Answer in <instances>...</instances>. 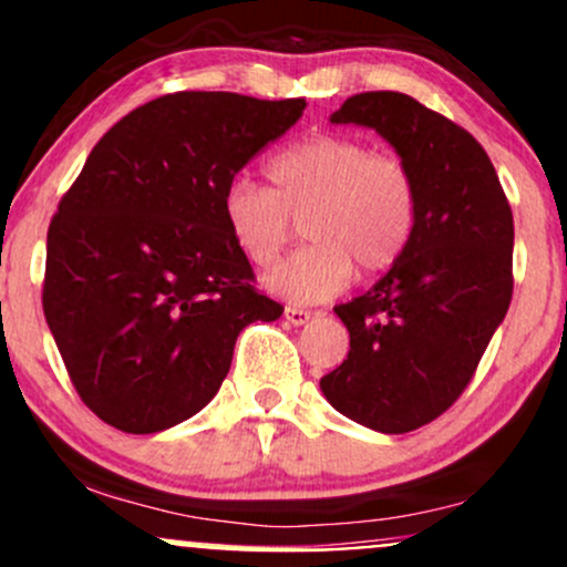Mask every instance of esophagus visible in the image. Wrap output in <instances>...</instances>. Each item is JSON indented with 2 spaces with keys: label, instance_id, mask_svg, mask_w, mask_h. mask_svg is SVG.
<instances>
[{
  "label": "esophagus",
  "instance_id": "1",
  "mask_svg": "<svg viewBox=\"0 0 567 567\" xmlns=\"http://www.w3.org/2000/svg\"><path fill=\"white\" fill-rule=\"evenodd\" d=\"M285 318H288L293 326H303L309 318H312V312L301 307H285Z\"/></svg>",
  "mask_w": 567,
  "mask_h": 567
}]
</instances>
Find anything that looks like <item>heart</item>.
I'll return each instance as SVG.
<instances>
[{"mask_svg":"<svg viewBox=\"0 0 567 567\" xmlns=\"http://www.w3.org/2000/svg\"><path fill=\"white\" fill-rule=\"evenodd\" d=\"M268 187L238 176L223 189V219L244 258L271 268L301 223L307 247L266 285L282 299L337 296L350 274L374 279L408 252L419 228V178L396 152L344 133H312L266 159Z\"/></svg>","mask_w":567,"mask_h":567,"instance_id":"b5f03b06","label":"heart"}]
</instances>
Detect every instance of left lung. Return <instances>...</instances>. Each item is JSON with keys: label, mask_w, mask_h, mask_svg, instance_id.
Returning a JSON list of instances; mask_svg holds the SVG:
<instances>
[{"label": "left lung", "mask_w": 567, "mask_h": 567, "mask_svg": "<svg viewBox=\"0 0 567 567\" xmlns=\"http://www.w3.org/2000/svg\"><path fill=\"white\" fill-rule=\"evenodd\" d=\"M333 124L374 127L419 178V228L396 266L333 312L348 359L320 378L355 424L404 434L462 396L514 296V214L478 141L402 92H361Z\"/></svg>", "instance_id": "obj_1"}]
</instances>
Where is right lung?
Wrapping results in <instances>:
<instances>
[{"label":"right lung","mask_w":567,"mask_h":567,"mask_svg":"<svg viewBox=\"0 0 567 567\" xmlns=\"http://www.w3.org/2000/svg\"><path fill=\"white\" fill-rule=\"evenodd\" d=\"M303 109L163 94L92 148L48 228L43 312L100 421L130 434L182 424L219 391L244 326L282 315L225 228L223 189Z\"/></svg>","instance_id":"obj_1"}]
</instances>
